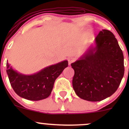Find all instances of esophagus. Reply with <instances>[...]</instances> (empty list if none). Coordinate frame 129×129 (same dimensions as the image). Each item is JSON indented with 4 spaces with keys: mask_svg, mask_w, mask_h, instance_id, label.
Segmentation results:
<instances>
[{
    "mask_svg": "<svg viewBox=\"0 0 129 129\" xmlns=\"http://www.w3.org/2000/svg\"><path fill=\"white\" fill-rule=\"evenodd\" d=\"M68 61H69V65H70L71 63L74 62L75 61V59L74 57H69V59H68Z\"/></svg>",
    "mask_w": 129,
    "mask_h": 129,
    "instance_id": "obj_1",
    "label": "esophagus"
}]
</instances>
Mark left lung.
<instances>
[{"label":"left lung","mask_w":129,"mask_h":129,"mask_svg":"<svg viewBox=\"0 0 129 129\" xmlns=\"http://www.w3.org/2000/svg\"><path fill=\"white\" fill-rule=\"evenodd\" d=\"M92 46L75 62L72 84L80 98L100 101L118 89L124 76V56L117 39L107 29L100 31Z\"/></svg>","instance_id":"8db88e82"}]
</instances>
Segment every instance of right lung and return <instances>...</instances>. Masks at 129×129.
Segmentation results:
<instances>
[{
  "instance_id": "add662e5",
  "label": "right lung",
  "mask_w": 129,
  "mask_h": 129,
  "mask_svg": "<svg viewBox=\"0 0 129 129\" xmlns=\"http://www.w3.org/2000/svg\"><path fill=\"white\" fill-rule=\"evenodd\" d=\"M68 64V60H65L47 67L38 73L26 75L13 69L7 62V73L11 87L17 95L28 100L39 101L49 96L54 81Z\"/></svg>"
}]
</instances>
